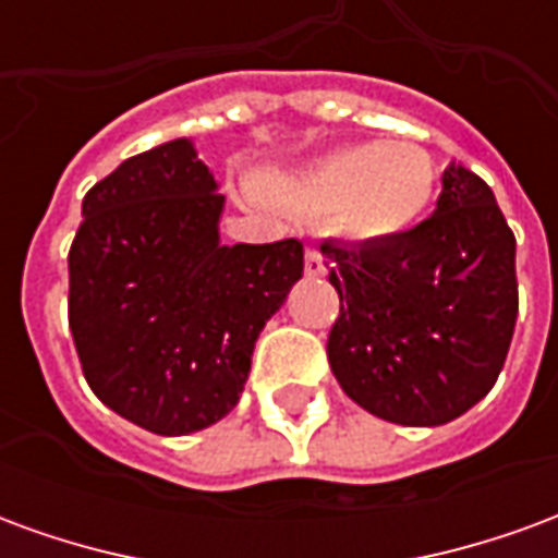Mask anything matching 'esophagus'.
<instances>
[{
  "label": "esophagus",
  "mask_w": 558,
  "mask_h": 558,
  "mask_svg": "<svg viewBox=\"0 0 558 558\" xmlns=\"http://www.w3.org/2000/svg\"><path fill=\"white\" fill-rule=\"evenodd\" d=\"M304 271H307L311 278H323L328 271L326 259H323V254H319L316 247H307V254H304Z\"/></svg>",
  "instance_id": "obj_1"
}]
</instances>
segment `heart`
<instances>
[{"label": "heart", "mask_w": 558, "mask_h": 558, "mask_svg": "<svg viewBox=\"0 0 558 558\" xmlns=\"http://www.w3.org/2000/svg\"><path fill=\"white\" fill-rule=\"evenodd\" d=\"M439 163L415 140L352 143L290 172H268L263 191L304 211H326L328 227L350 242L400 239L430 211Z\"/></svg>", "instance_id": "1"}]
</instances>
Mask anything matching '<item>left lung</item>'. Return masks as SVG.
Wrapping results in <instances>:
<instances>
[{
    "label": "left lung",
    "mask_w": 558,
    "mask_h": 558,
    "mask_svg": "<svg viewBox=\"0 0 558 558\" xmlns=\"http://www.w3.org/2000/svg\"><path fill=\"white\" fill-rule=\"evenodd\" d=\"M319 251L340 295L328 364L347 398L403 427L448 424L487 398L514 335L517 242L484 179L451 163L412 232Z\"/></svg>",
    "instance_id": "1"
}]
</instances>
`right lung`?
<instances>
[{"mask_svg":"<svg viewBox=\"0 0 558 558\" xmlns=\"http://www.w3.org/2000/svg\"><path fill=\"white\" fill-rule=\"evenodd\" d=\"M223 194L187 137L122 160L83 196L68 323L104 407L184 436L239 403L251 355L304 271L299 239L220 244Z\"/></svg>","mask_w":558,"mask_h":558,"instance_id":"1","label":"right lung"}]
</instances>
